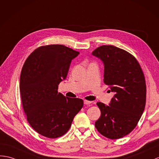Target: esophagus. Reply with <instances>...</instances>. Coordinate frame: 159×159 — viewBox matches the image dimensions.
Instances as JSON below:
<instances>
[{"mask_svg": "<svg viewBox=\"0 0 159 159\" xmlns=\"http://www.w3.org/2000/svg\"><path fill=\"white\" fill-rule=\"evenodd\" d=\"M91 103V101L84 100V104H85V105H89V104H90Z\"/></svg>", "mask_w": 159, "mask_h": 159, "instance_id": "esophagus-1", "label": "esophagus"}]
</instances>
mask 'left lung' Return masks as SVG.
<instances>
[{
    "instance_id": "1",
    "label": "left lung",
    "mask_w": 159,
    "mask_h": 159,
    "mask_svg": "<svg viewBox=\"0 0 159 159\" xmlns=\"http://www.w3.org/2000/svg\"><path fill=\"white\" fill-rule=\"evenodd\" d=\"M92 55L104 64V82L114 93L109 106L97 103L101 116L95 126L106 138H121L134 130L144 110L146 87L143 73L132 55L113 45L98 47Z\"/></svg>"
}]
</instances>
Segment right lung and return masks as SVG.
Instances as JSON below:
<instances>
[{"mask_svg": "<svg viewBox=\"0 0 159 159\" xmlns=\"http://www.w3.org/2000/svg\"><path fill=\"white\" fill-rule=\"evenodd\" d=\"M79 54L62 45L40 47L29 55L21 70L20 89L29 124L49 138L64 135L83 100L58 93V85L67 77L71 61Z\"/></svg>", "mask_w": 159, "mask_h": 159, "instance_id": "add662e5", "label": "right lung"}]
</instances>
